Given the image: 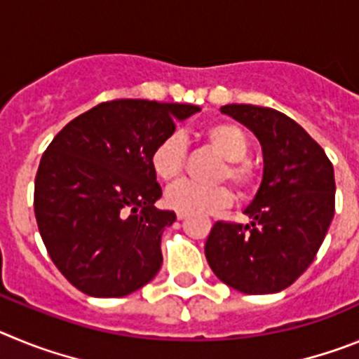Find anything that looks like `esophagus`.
Returning <instances> with one entry per match:
<instances>
[{"mask_svg":"<svg viewBox=\"0 0 359 359\" xmlns=\"http://www.w3.org/2000/svg\"><path fill=\"white\" fill-rule=\"evenodd\" d=\"M177 219H180V221H183V219H187V214L185 212H177Z\"/></svg>","mask_w":359,"mask_h":359,"instance_id":"1","label":"esophagus"}]
</instances>
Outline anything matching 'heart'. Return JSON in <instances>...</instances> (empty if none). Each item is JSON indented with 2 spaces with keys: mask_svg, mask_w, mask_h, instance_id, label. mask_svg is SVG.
<instances>
[{
  "mask_svg": "<svg viewBox=\"0 0 359 359\" xmlns=\"http://www.w3.org/2000/svg\"><path fill=\"white\" fill-rule=\"evenodd\" d=\"M203 140L215 154L223 158L224 169L221 177H228L241 190H250L255 182L253 167L244 160L248 154V138L237 126L217 122L203 131ZM185 147L177 135H170L154 147L151 154L152 172L161 182H174L182 176ZM165 201L170 208L185 214H212L230 207L233 201L226 187H201L190 182H180L165 192Z\"/></svg>",
  "mask_w": 359,
  "mask_h": 359,
  "instance_id": "heart-1",
  "label": "heart"
}]
</instances>
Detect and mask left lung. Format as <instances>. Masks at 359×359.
Returning a JSON list of instances; mask_svg holds the SVG:
<instances>
[{
	"mask_svg": "<svg viewBox=\"0 0 359 359\" xmlns=\"http://www.w3.org/2000/svg\"><path fill=\"white\" fill-rule=\"evenodd\" d=\"M221 113L262 147V182L244 208L248 224L217 221L205 255L221 282L246 294L278 293L315 261L334 217V169L304 128L271 107L226 104Z\"/></svg>",
	"mask_w": 359,
	"mask_h": 359,
	"instance_id": "obj_1",
	"label": "left lung"
}]
</instances>
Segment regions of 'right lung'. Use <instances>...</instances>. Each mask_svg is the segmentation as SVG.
Here are the masks:
<instances>
[{
  "instance_id": "1",
  "label": "right lung",
  "mask_w": 359,
  "mask_h": 359,
  "mask_svg": "<svg viewBox=\"0 0 359 359\" xmlns=\"http://www.w3.org/2000/svg\"><path fill=\"white\" fill-rule=\"evenodd\" d=\"M198 111L142 98L102 102L48 145L34 190L37 226L53 264L82 293L126 297L156 277L176 214L154 207L161 187L151 154Z\"/></svg>"
}]
</instances>
